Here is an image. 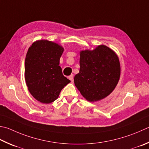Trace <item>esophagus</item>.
Masks as SVG:
<instances>
[{
  "instance_id": "esophagus-1",
  "label": "esophagus",
  "mask_w": 149,
  "mask_h": 149,
  "mask_svg": "<svg viewBox=\"0 0 149 149\" xmlns=\"http://www.w3.org/2000/svg\"><path fill=\"white\" fill-rule=\"evenodd\" d=\"M68 79L70 81H74V75H73V74L70 75V76H68Z\"/></svg>"
}]
</instances>
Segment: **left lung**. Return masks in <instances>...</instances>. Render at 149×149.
Instances as JSON below:
<instances>
[{
	"label": "left lung",
	"instance_id": "1",
	"mask_svg": "<svg viewBox=\"0 0 149 149\" xmlns=\"http://www.w3.org/2000/svg\"><path fill=\"white\" fill-rule=\"evenodd\" d=\"M79 64L74 83L84 98L98 101L111 93L120 75L119 60L114 51L104 45L93 51H82Z\"/></svg>",
	"mask_w": 149,
	"mask_h": 149
}]
</instances>
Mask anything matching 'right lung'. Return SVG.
<instances>
[{"mask_svg":"<svg viewBox=\"0 0 149 149\" xmlns=\"http://www.w3.org/2000/svg\"><path fill=\"white\" fill-rule=\"evenodd\" d=\"M64 51L61 45L47 40L34 42L29 48L25 63V78L32 96L44 104L58 98L61 91L70 82L59 66Z\"/></svg>","mask_w":149,"mask_h":149,"instance_id":"add662e5","label":"right lung"}]
</instances>
